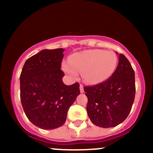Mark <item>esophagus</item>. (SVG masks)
Instances as JSON below:
<instances>
[{"label":"esophagus","instance_id":"esophagus-1","mask_svg":"<svg viewBox=\"0 0 153 153\" xmlns=\"http://www.w3.org/2000/svg\"><path fill=\"white\" fill-rule=\"evenodd\" d=\"M80 92H81V93H83V92H84V86L83 85H80Z\"/></svg>","mask_w":153,"mask_h":153}]
</instances>
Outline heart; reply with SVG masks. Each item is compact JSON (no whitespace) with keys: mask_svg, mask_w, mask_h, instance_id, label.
<instances>
[{"mask_svg":"<svg viewBox=\"0 0 153 153\" xmlns=\"http://www.w3.org/2000/svg\"><path fill=\"white\" fill-rule=\"evenodd\" d=\"M118 65V58L113 52L103 49H89L70 55L68 63H63L64 72L72 78L82 72L84 81L98 84L109 79Z\"/></svg>","mask_w":153,"mask_h":153,"instance_id":"1","label":"heart"}]
</instances>
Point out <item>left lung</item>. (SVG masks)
Segmentation results:
<instances>
[{"label": "left lung", "instance_id": "1", "mask_svg": "<svg viewBox=\"0 0 153 153\" xmlns=\"http://www.w3.org/2000/svg\"><path fill=\"white\" fill-rule=\"evenodd\" d=\"M118 54V53H117ZM113 75L104 82L85 86L86 111L92 124L103 128L122 123L130 112L135 99V72L127 58L120 54Z\"/></svg>", "mask_w": 153, "mask_h": 153}]
</instances>
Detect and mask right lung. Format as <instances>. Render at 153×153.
<instances>
[{"label": "right lung", "mask_w": 153, "mask_h": 153, "mask_svg": "<svg viewBox=\"0 0 153 153\" xmlns=\"http://www.w3.org/2000/svg\"><path fill=\"white\" fill-rule=\"evenodd\" d=\"M64 49H43L26 61L20 76L21 101L28 119L43 129L65 123L69 108L80 94L79 84L65 85L61 69Z\"/></svg>", "instance_id": "1"}]
</instances>
